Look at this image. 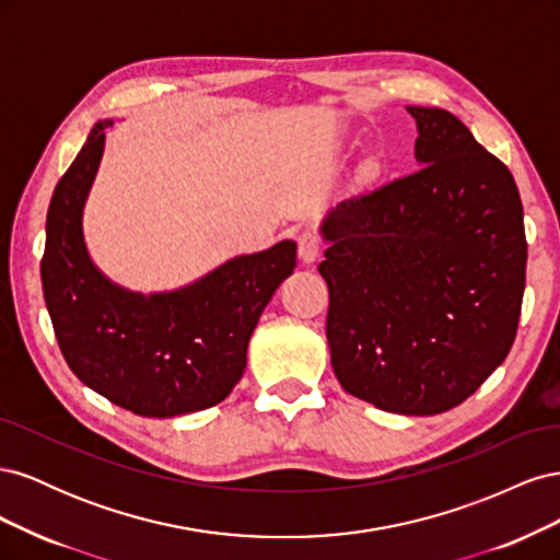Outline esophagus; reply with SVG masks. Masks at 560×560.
I'll return each instance as SVG.
<instances>
[{
	"instance_id": "esophagus-1",
	"label": "esophagus",
	"mask_w": 560,
	"mask_h": 560,
	"mask_svg": "<svg viewBox=\"0 0 560 560\" xmlns=\"http://www.w3.org/2000/svg\"><path fill=\"white\" fill-rule=\"evenodd\" d=\"M319 252H322V241L315 233L306 231L299 235V259L303 264H313L319 257Z\"/></svg>"
}]
</instances>
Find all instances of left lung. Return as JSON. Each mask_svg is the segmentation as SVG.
I'll list each match as a JSON object with an SVG mask.
<instances>
[{
  "label": "left lung",
  "instance_id": "obj_1",
  "mask_svg": "<svg viewBox=\"0 0 560 560\" xmlns=\"http://www.w3.org/2000/svg\"><path fill=\"white\" fill-rule=\"evenodd\" d=\"M416 118L420 171L322 222L338 383L389 413L463 404L510 352L528 243L516 182L446 109Z\"/></svg>",
  "mask_w": 560,
  "mask_h": 560
}]
</instances>
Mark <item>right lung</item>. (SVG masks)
<instances>
[{"label":"right lung","instance_id":"right-lung-1","mask_svg":"<svg viewBox=\"0 0 560 560\" xmlns=\"http://www.w3.org/2000/svg\"><path fill=\"white\" fill-rule=\"evenodd\" d=\"M97 121L60 177L46 214L42 287L58 346L74 376L144 418H175L224 401L247 364V343L284 278L296 243L241 254L171 292H130L100 270L83 238V210L105 154Z\"/></svg>","mask_w":560,"mask_h":560}]
</instances>
